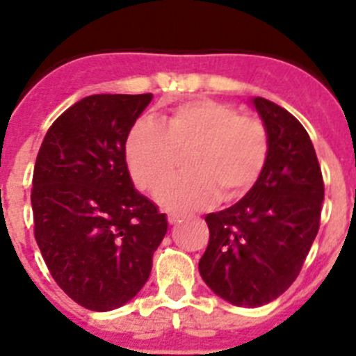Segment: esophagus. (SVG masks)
<instances>
[{"instance_id": "obj_1", "label": "esophagus", "mask_w": 356, "mask_h": 356, "mask_svg": "<svg viewBox=\"0 0 356 356\" xmlns=\"http://www.w3.org/2000/svg\"><path fill=\"white\" fill-rule=\"evenodd\" d=\"M181 220H182L181 214H175V213L168 214V223H170V225H177V223L181 222Z\"/></svg>"}]
</instances>
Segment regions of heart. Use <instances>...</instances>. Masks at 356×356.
<instances>
[{"label": "heart", "instance_id": "1", "mask_svg": "<svg viewBox=\"0 0 356 356\" xmlns=\"http://www.w3.org/2000/svg\"><path fill=\"white\" fill-rule=\"evenodd\" d=\"M191 152V175L163 183L179 155ZM264 126L211 99L182 102L154 124L140 120L127 134L126 161L140 190L156 191L159 206L172 211L204 207L220 195L236 202L252 191L268 161Z\"/></svg>", "mask_w": 356, "mask_h": 356}]
</instances>
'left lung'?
Returning a JSON list of instances; mask_svg holds the SVG:
<instances>
[{
  "instance_id": "obj_1",
  "label": "left lung",
  "mask_w": 356,
  "mask_h": 356,
  "mask_svg": "<svg viewBox=\"0 0 356 356\" xmlns=\"http://www.w3.org/2000/svg\"><path fill=\"white\" fill-rule=\"evenodd\" d=\"M250 102L268 133V161L250 193L207 214L209 245L198 262L207 287L238 307L266 305L289 289L316 239L325 200L305 127L268 99Z\"/></svg>"
}]
</instances>
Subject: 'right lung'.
Returning a JSON list of instances; mask_svg holds the SVG:
<instances>
[{
    "mask_svg": "<svg viewBox=\"0 0 356 356\" xmlns=\"http://www.w3.org/2000/svg\"><path fill=\"white\" fill-rule=\"evenodd\" d=\"M152 94L88 95L47 131L33 170L35 239L54 282L106 312L145 286L168 222L134 190L126 142Z\"/></svg>",
    "mask_w": 356,
    "mask_h": 356,
    "instance_id": "add662e5",
    "label": "right lung"
}]
</instances>
